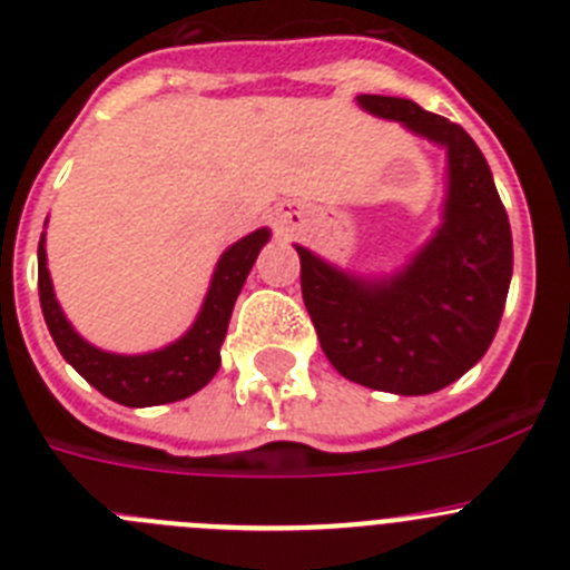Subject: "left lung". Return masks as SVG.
<instances>
[{
	"label": "left lung",
	"instance_id": "8db88e82",
	"mask_svg": "<svg viewBox=\"0 0 570 570\" xmlns=\"http://www.w3.org/2000/svg\"><path fill=\"white\" fill-rule=\"evenodd\" d=\"M356 105L448 156L442 223L394 274L342 271L296 245L302 299L345 380L400 396L442 391L485 356L513 271L508 214L485 156L460 125L411 99L360 94Z\"/></svg>",
	"mask_w": 570,
	"mask_h": 570
}]
</instances>
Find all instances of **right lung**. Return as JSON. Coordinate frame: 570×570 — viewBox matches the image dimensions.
<instances>
[{
  "label": "right lung",
  "instance_id": "1",
  "mask_svg": "<svg viewBox=\"0 0 570 570\" xmlns=\"http://www.w3.org/2000/svg\"><path fill=\"white\" fill-rule=\"evenodd\" d=\"M268 239V228H256L254 234L242 236L219 256L203 308L179 340L159 351H148V354H114V351L90 345L65 316L62 305L53 294V282H50L42 234L39 239V302H42L50 336L57 342L65 362L77 367V374L85 376L99 394L119 405L150 407L185 400L208 385L219 371V362H223L219 347L228 334L234 302Z\"/></svg>",
  "mask_w": 570,
  "mask_h": 570
}]
</instances>
